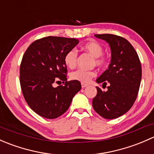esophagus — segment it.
Instances as JSON below:
<instances>
[{"label": "esophagus", "instance_id": "1", "mask_svg": "<svg viewBox=\"0 0 154 154\" xmlns=\"http://www.w3.org/2000/svg\"><path fill=\"white\" fill-rule=\"evenodd\" d=\"M81 86H82V88H86V86H88V85H87V84H85V83H82V84H81Z\"/></svg>", "mask_w": 154, "mask_h": 154}]
</instances>
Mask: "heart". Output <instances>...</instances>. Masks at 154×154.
Segmentation results:
<instances>
[{"label": "heart", "mask_w": 154, "mask_h": 154, "mask_svg": "<svg viewBox=\"0 0 154 154\" xmlns=\"http://www.w3.org/2000/svg\"><path fill=\"white\" fill-rule=\"evenodd\" d=\"M82 49L87 51L94 57L96 66H103L106 65L107 60L104 56L102 55L103 47L98 42L95 40H89L82 45ZM77 52L75 49H71L68 51L64 57V63L68 68H74L77 66ZM96 73L94 71H86L83 69H79L74 71L71 74L70 77L71 80L78 81L82 83H88L90 80L95 77Z\"/></svg>", "instance_id": "1"}]
</instances>
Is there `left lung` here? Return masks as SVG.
<instances>
[{
	"mask_svg": "<svg viewBox=\"0 0 154 154\" xmlns=\"http://www.w3.org/2000/svg\"><path fill=\"white\" fill-rule=\"evenodd\" d=\"M106 41L111 49V63L96 80L103 83L106 91L97 88L92 106L97 114L106 119H114L125 114L134 103L142 79V66L137 53L123 37L112 34H96Z\"/></svg>",
	"mask_w": 154,
	"mask_h": 154,
	"instance_id": "left-lung-1",
	"label": "left lung"
}]
</instances>
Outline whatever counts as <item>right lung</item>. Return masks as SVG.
<instances>
[{
    "mask_svg": "<svg viewBox=\"0 0 154 154\" xmlns=\"http://www.w3.org/2000/svg\"><path fill=\"white\" fill-rule=\"evenodd\" d=\"M79 43L76 38L48 36L35 40L23 56L20 84L28 106L40 116L54 119L64 114L81 89L80 82L67 81L66 53ZM63 81L64 85L52 86Z\"/></svg>",
    "mask_w": 154,
    "mask_h": 154,
    "instance_id": "right-lung-1",
    "label": "right lung"
}]
</instances>
